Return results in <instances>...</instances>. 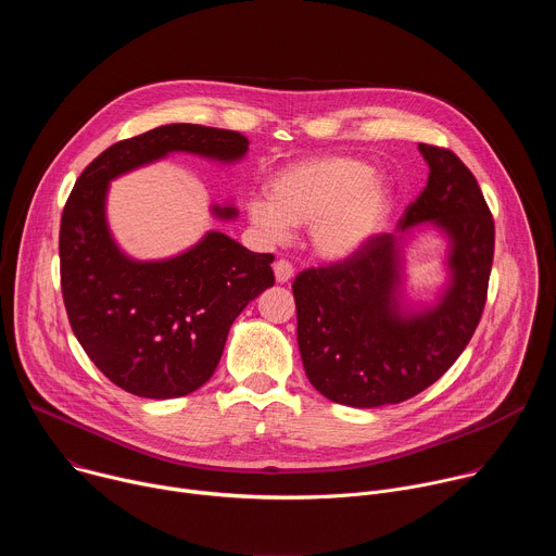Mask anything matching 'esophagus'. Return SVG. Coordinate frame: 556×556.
<instances>
[{
  "instance_id": "34e87169",
  "label": "esophagus",
  "mask_w": 556,
  "mask_h": 556,
  "mask_svg": "<svg viewBox=\"0 0 556 556\" xmlns=\"http://www.w3.org/2000/svg\"><path fill=\"white\" fill-rule=\"evenodd\" d=\"M273 270H275V279H277V283H288V281L292 279V275H294L292 264H290V262H286V260H277V262L273 264Z\"/></svg>"
}]
</instances>
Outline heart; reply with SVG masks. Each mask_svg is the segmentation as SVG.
I'll return each mask as SVG.
<instances>
[{
    "instance_id": "b5f03b06",
    "label": "heart",
    "mask_w": 556,
    "mask_h": 556,
    "mask_svg": "<svg viewBox=\"0 0 556 556\" xmlns=\"http://www.w3.org/2000/svg\"><path fill=\"white\" fill-rule=\"evenodd\" d=\"M391 204L393 189L371 165L328 155L281 169L270 180L268 195L247 202V215L270 244L286 242L292 226H307L316 255L345 262L374 242Z\"/></svg>"
}]
</instances>
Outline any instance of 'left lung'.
<instances>
[{
	"label": "left lung",
	"instance_id": "left-lung-1",
	"mask_svg": "<svg viewBox=\"0 0 556 556\" xmlns=\"http://www.w3.org/2000/svg\"><path fill=\"white\" fill-rule=\"evenodd\" d=\"M418 149L429 180L399 228L292 283L305 376L339 405L374 409L414 399L457 361L486 303L495 224L480 185L453 151ZM427 229L447 247V279L433 300H416L406 290V249Z\"/></svg>",
	"mask_w": 556,
	"mask_h": 556
}]
</instances>
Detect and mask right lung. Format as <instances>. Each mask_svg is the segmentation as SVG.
<instances>
[{
    "mask_svg": "<svg viewBox=\"0 0 556 556\" xmlns=\"http://www.w3.org/2000/svg\"><path fill=\"white\" fill-rule=\"evenodd\" d=\"M172 153L235 165L249 153V140L191 123L121 140L76 180L59 232L61 290L74 337L114 384L151 401L200 389L222 358L232 321L275 283V257L222 230H206L165 260L142 262L118 247L108 222L110 185ZM211 215L230 222L240 213L224 202L213 204Z\"/></svg>",
    "mask_w": 556,
    "mask_h": 556,
    "instance_id": "right-lung-1",
    "label": "right lung"
}]
</instances>
